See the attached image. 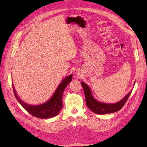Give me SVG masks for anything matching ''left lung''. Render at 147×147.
Returning <instances> with one entry per match:
<instances>
[{
    "label": "left lung",
    "mask_w": 147,
    "mask_h": 147,
    "mask_svg": "<svg viewBox=\"0 0 147 147\" xmlns=\"http://www.w3.org/2000/svg\"><path fill=\"white\" fill-rule=\"evenodd\" d=\"M81 84L84 91L87 107L92 112L99 115L114 113L120 110L124 105L132 92L131 91L122 100L116 103H104L98 102L92 96L90 88L86 83L81 82Z\"/></svg>",
    "instance_id": "obj_1"
}]
</instances>
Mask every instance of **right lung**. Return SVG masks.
Here are the masks:
<instances>
[{
    "mask_svg": "<svg viewBox=\"0 0 147 147\" xmlns=\"http://www.w3.org/2000/svg\"><path fill=\"white\" fill-rule=\"evenodd\" d=\"M71 80L72 75L67 76L60 84V85L59 86L53 95L49 99V100L44 104H42L38 106L30 105L21 100L16 94L13 84L12 86L16 98L21 104V105L28 113H30L34 117L38 118L48 119L56 116L61 109L63 107V93L64 90H65L67 86L69 84V83H70Z\"/></svg>",
    "mask_w": 147,
    "mask_h": 147,
    "instance_id": "right-lung-1",
    "label": "right lung"
}]
</instances>
